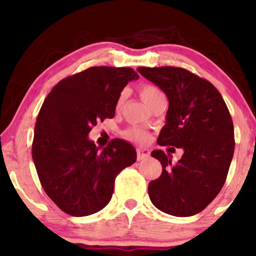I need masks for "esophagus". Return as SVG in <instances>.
Wrapping results in <instances>:
<instances>
[{"instance_id":"esophagus-1","label":"esophagus","mask_w":256,"mask_h":256,"mask_svg":"<svg viewBox=\"0 0 256 256\" xmlns=\"http://www.w3.org/2000/svg\"><path fill=\"white\" fill-rule=\"evenodd\" d=\"M150 155V152L146 148H137V160H144Z\"/></svg>"}]
</instances>
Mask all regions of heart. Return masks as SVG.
<instances>
[{
  "instance_id": "obj_1",
  "label": "heart",
  "mask_w": 256,
  "mask_h": 256,
  "mask_svg": "<svg viewBox=\"0 0 256 256\" xmlns=\"http://www.w3.org/2000/svg\"><path fill=\"white\" fill-rule=\"evenodd\" d=\"M138 91H140V98L143 100V102H144L148 107L155 101V98H158V96L162 95L161 91L158 90L156 86H154V85H150V84L140 85V90ZM125 100H126V92L124 91V92L120 94L118 98H116V110H122V106L125 104ZM122 136H124L126 140H132V142L142 143L148 140V134H146V131L144 128H140V126H131V128H126V130L122 132Z\"/></svg>"
}]
</instances>
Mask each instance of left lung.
Here are the masks:
<instances>
[{
    "label": "left lung",
    "mask_w": 256,
    "mask_h": 256,
    "mask_svg": "<svg viewBox=\"0 0 256 256\" xmlns=\"http://www.w3.org/2000/svg\"><path fill=\"white\" fill-rule=\"evenodd\" d=\"M137 71L168 100L158 144L184 150L176 165L162 150L152 152L162 173L149 183V198L164 213L195 216L216 198L226 180L234 150L230 112L212 83L186 70L165 66Z\"/></svg>",
    "instance_id": "left-lung-1"
}]
</instances>
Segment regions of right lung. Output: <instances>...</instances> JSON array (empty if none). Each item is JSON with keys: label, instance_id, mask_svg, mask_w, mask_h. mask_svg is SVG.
Returning <instances> with one entry per match:
<instances>
[{"label": "right lung", "instance_id": "obj_1", "mask_svg": "<svg viewBox=\"0 0 256 256\" xmlns=\"http://www.w3.org/2000/svg\"><path fill=\"white\" fill-rule=\"evenodd\" d=\"M138 78L128 67H90L58 82L44 100L32 158L44 192L64 213L85 216L104 208L116 176L136 161L128 142L114 138L101 150L88 134L113 118L120 92Z\"/></svg>", "mask_w": 256, "mask_h": 256}]
</instances>
